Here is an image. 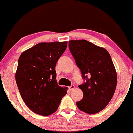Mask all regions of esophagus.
Returning <instances> with one entry per match:
<instances>
[{
  "mask_svg": "<svg viewBox=\"0 0 133 133\" xmlns=\"http://www.w3.org/2000/svg\"><path fill=\"white\" fill-rule=\"evenodd\" d=\"M75 88V86L74 85H71V86L69 87V89L70 90V91H72V90H73Z\"/></svg>",
  "mask_w": 133,
  "mask_h": 133,
  "instance_id": "34e87169",
  "label": "esophagus"
}]
</instances>
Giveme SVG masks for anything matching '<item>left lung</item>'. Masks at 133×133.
Returning <instances> with one entry per match:
<instances>
[{
	"label": "left lung",
	"mask_w": 133,
	"mask_h": 133,
	"mask_svg": "<svg viewBox=\"0 0 133 133\" xmlns=\"http://www.w3.org/2000/svg\"><path fill=\"white\" fill-rule=\"evenodd\" d=\"M69 48L85 81L78 87L83 98L76 104L88 114L100 112L108 104L117 84V74L110 54L86 40L70 41Z\"/></svg>",
	"instance_id": "obj_1"
}]
</instances>
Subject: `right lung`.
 Segmentation results:
<instances>
[{"instance_id":"right-lung-1","label":"right lung","mask_w":133,"mask_h":133,"mask_svg":"<svg viewBox=\"0 0 133 133\" xmlns=\"http://www.w3.org/2000/svg\"><path fill=\"white\" fill-rule=\"evenodd\" d=\"M68 42H41L21 54L16 73L19 92L35 113L49 116L57 111L67 88L58 86L56 63Z\"/></svg>"}]
</instances>
